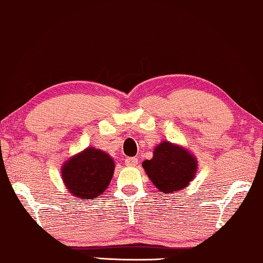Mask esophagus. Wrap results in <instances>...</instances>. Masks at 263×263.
<instances>
[{"label":"esophagus","mask_w":263,"mask_h":263,"mask_svg":"<svg viewBox=\"0 0 263 263\" xmlns=\"http://www.w3.org/2000/svg\"><path fill=\"white\" fill-rule=\"evenodd\" d=\"M125 164H126L127 167H136V165L138 164V160H137L136 157H128L125 160Z\"/></svg>","instance_id":"esophagus-1"}]
</instances>
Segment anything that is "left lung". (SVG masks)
<instances>
[{"mask_svg": "<svg viewBox=\"0 0 263 263\" xmlns=\"http://www.w3.org/2000/svg\"><path fill=\"white\" fill-rule=\"evenodd\" d=\"M142 165L154 186L164 194L186 190L198 170L197 157L184 146L168 140L157 144L153 158Z\"/></svg>", "mask_w": 263, "mask_h": 263, "instance_id": "8db88e82", "label": "left lung"}]
</instances>
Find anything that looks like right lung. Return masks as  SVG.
I'll return each mask as SVG.
<instances>
[{
  "label": "right lung",
  "instance_id": "obj_1",
  "mask_svg": "<svg viewBox=\"0 0 263 263\" xmlns=\"http://www.w3.org/2000/svg\"><path fill=\"white\" fill-rule=\"evenodd\" d=\"M114 160L105 151L88 146L62 164V180L80 200H95L107 190L114 174Z\"/></svg>",
  "mask_w": 263,
  "mask_h": 263
}]
</instances>
